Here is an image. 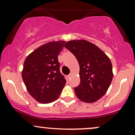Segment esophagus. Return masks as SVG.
<instances>
[{"instance_id": "1", "label": "esophagus", "mask_w": 135, "mask_h": 135, "mask_svg": "<svg viewBox=\"0 0 135 135\" xmlns=\"http://www.w3.org/2000/svg\"><path fill=\"white\" fill-rule=\"evenodd\" d=\"M72 75H73V74H72V73H70V74L69 75L67 76V77H68V78H69H69L72 77Z\"/></svg>"}]
</instances>
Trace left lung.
Segmentation results:
<instances>
[{
    "label": "left lung",
    "instance_id": "left-lung-1",
    "mask_svg": "<svg viewBox=\"0 0 135 135\" xmlns=\"http://www.w3.org/2000/svg\"><path fill=\"white\" fill-rule=\"evenodd\" d=\"M64 46L74 54L80 66V82L74 88L77 97L87 103L98 100L113 79L110 59L99 48L84 40L67 41Z\"/></svg>",
    "mask_w": 135,
    "mask_h": 135
}]
</instances>
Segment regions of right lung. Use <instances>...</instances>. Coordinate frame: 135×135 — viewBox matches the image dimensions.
<instances>
[{
  "mask_svg": "<svg viewBox=\"0 0 135 135\" xmlns=\"http://www.w3.org/2000/svg\"><path fill=\"white\" fill-rule=\"evenodd\" d=\"M65 41L48 42L30 53L24 61L22 77L30 95L40 103L55 101L66 84L58 56Z\"/></svg>",
  "mask_w": 135,
  "mask_h": 135,
  "instance_id": "add662e5",
  "label": "right lung"
}]
</instances>
